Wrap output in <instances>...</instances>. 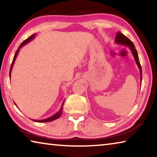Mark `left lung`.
Instances as JSON below:
<instances>
[{"instance_id":"obj_1","label":"left lung","mask_w":157,"mask_h":157,"mask_svg":"<svg viewBox=\"0 0 157 157\" xmlns=\"http://www.w3.org/2000/svg\"><path fill=\"white\" fill-rule=\"evenodd\" d=\"M115 43L117 44H121V45H124V46H126L129 47V50H131L132 53V55L134 56V58L135 59V62H136L138 67L139 68L140 71V82L142 81V70H141V66L140 64L139 56H138V52L136 51V48H135V46L134 44L132 43V41L130 40L129 38H127L126 36H124L121 33L118 32L116 34V38H115Z\"/></svg>"}]
</instances>
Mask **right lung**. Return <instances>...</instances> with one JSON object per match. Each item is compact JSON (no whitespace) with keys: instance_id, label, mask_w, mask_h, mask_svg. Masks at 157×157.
<instances>
[{"instance_id":"add662e5","label":"right lung","mask_w":157,"mask_h":157,"mask_svg":"<svg viewBox=\"0 0 157 157\" xmlns=\"http://www.w3.org/2000/svg\"><path fill=\"white\" fill-rule=\"evenodd\" d=\"M35 35H36V34H33V35H31L30 37H28V38L27 39H25V40L24 41H23V43L20 45V46L18 47V48L17 49V52H16L15 55H14V59H13L12 65H11V67H10V78H11L12 69V67H13V65H14V62H15L16 58H17V56L18 55V52H19L20 48H22V47H23V46H24V45H25L26 44L29 43V42L33 40V39L34 38V37H35ZM63 102H64V101H63V102L62 105V107H61V108H60V109H59V111H58L56 113L54 114V115H52V116L49 117V118L43 119V120H33V121H35V122H39V123H46V122H50V121H52L56 120V119H57L58 118H59V117L61 116V115H62V109H63L62 106L63 105ZM14 104H15V103H14ZM15 105H17L15 104Z\"/></svg>"}]
</instances>
